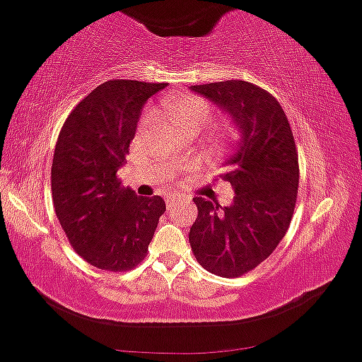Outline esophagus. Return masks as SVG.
<instances>
[{"label": "esophagus", "mask_w": 362, "mask_h": 362, "mask_svg": "<svg viewBox=\"0 0 362 362\" xmlns=\"http://www.w3.org/2000/svg\"><path fill=\"white\" fill-rule=\"evenodd\" d=\"M182 200H185V198H174V197H167V198H165V205H167V209H169V211H170V209H174V207H176V205L180 204V202H182Z\"/></svg>", "instance_id": "34e87169"}]
</instances>
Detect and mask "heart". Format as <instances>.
Masks as SVG:
<instances>
[{
    "label": "heart",
    "mask_w": 362,
    "mask_h": 362,
    "mask_svg": "<svg viewBox=\"0 0 362 362\" xmlns=\"http://www.w3.org/2000/svg\"><path fill=\"white\" fill-rule=\"evenodd\" d=\"M162 107L182 133L197 134L198 131H202L211 122L214 114H216V110L207 100L195 95H180L174 96V98H165ZM146 122H148V112H143L141 119H139V126H145ZM229 136H231V133H217L216 139L224 141Z\"/></svg>",
    "instance_id": "b5f03b06"
}]
</instances>
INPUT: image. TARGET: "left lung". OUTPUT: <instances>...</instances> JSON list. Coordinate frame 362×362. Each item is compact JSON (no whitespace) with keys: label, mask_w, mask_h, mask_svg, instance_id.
I'll return each instance as SVG.
<instances>
[{"label":"left lung","mask_w":362,"mask_h":362,"mask_svg":"<svg viewBox=\"0 0 362 362\" xmlns=\"http://www.w3.org/2000/svg\"><path fill=\"white\" fill-rule=\"evenodd\" d=\"M231 115L242 138L223 180L235 189L233 204L219 209L193 198L198 209L189 229L197 262L209 273L238 278L266 260L288 231L298 189V153L281 105L247 81L192 86Z\"/></svg>","instance_id":"left-lung-1"}]
</instances>
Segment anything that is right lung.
<instances>
[{
  "instance_id": "right-lung-1",
  "label": "right lung",
  "mask_w": 362,
  "mask_h": 362,
  "mask_svg": "<svg viewBox=\"0 0 362 362\" xmlns=\"http://www.w3.org/2000/svg\"><path fill=\"white\" fill-rule=\"evenodd\" d=\"M165 86L107 81L74 107L58 134L53 207L74 250L98 269L122 273L138 266L165 212L160 197H138L117 177L143 105Z\"/></svg>"
}]
</instances>
